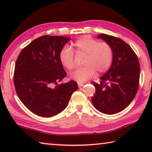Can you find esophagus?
I'll list each match as a JSON object with an SVG mask.
<instances>
[{"instance_id":"esophagus-1","label":"esophagus","mask_w":152,"mask_h":152,"mask_svg":"<svg viewBox=\"0 0 152 152\" xmlns=\"http://www.w3.org/2000/svg\"><path fill=\"white\" fill-rule=\"evenodd\" d=\"M78 85L79 87H82V86H83L84 85V84L83 83H80V82H78Z\"/></svg>"}]
</instances>
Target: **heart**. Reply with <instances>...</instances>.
Returning a JSON list of instances; mask_svg holds the SVG:
<instances>
[{"mask_svg": "<svg viewBox=\"0 0 152 152\" xmlns=\"http://www.w3.org/2000/svg\"><path fill=\"white\" fill-rule=\"evenodd\" d=\"M76 54L86 56L84 68L77 69L71 74V78L78 82H84L94 76L96 71L103 73L110 68L113 58V50L109 43L99 42L90 36L79 38L72 45ZM70 48H64L59 53V60L64 68L71 70L74 68V53Z\"/></svg>", "mask_w": 152, "mask_h": 152, "instance_id": "1", "label": "heart"}]
</instances>
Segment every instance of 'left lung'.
<instances>
[{
	"mask_svg": "<svg viewBox=\"0 0 152 152\" xmlns=\"http://www.w3.org/2000/svg\"><path fill=\"white\" fill-rule=\"evenodd\" d=\"M98 38L111 45L113 58L100 83L92 82L96 91L91 100L99 111L113 115L124 110L135 98L140 82V63L132 48L120 38L104 33Z\"/></svg>",
	"mask_w": 152,
	"mask_h": 152,
	"instance_id": "8db88e82",
	"label": "left lung"
}]
</instances>
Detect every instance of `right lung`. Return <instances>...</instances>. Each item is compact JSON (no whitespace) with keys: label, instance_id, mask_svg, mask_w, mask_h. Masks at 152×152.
I'll return each instance as SVG.
<instances>
[{"label":"right lung","instance_id":"obj_1","mask_svg":"<svg viewBox=\"0 0 152 152\" xmlns=\"http://www.w3.org/2000/svg\"><path fill=\"white\" fill-rule=\"evenodd\" d=\"M70 38L43 35L33 40L20 51L15 64L14 84L23 104L43 117L61 113L68 104L77 82L58 84L66 76L59 53Z\"/></svg>","mask_w":152,"mask_h":152}]
</instances>
